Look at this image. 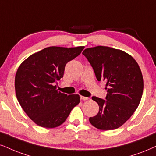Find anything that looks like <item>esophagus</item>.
<instances>
[{
  "mask_svg": "<svg viewBox=\"0 0 156 156\" xmlns=\"http://www.w3.org/2000/svg\"><path fill=\"white\" fill-rule=\"evenodd\" d=\"M80 99L83 100V101H86V100L89 99V98H88V97H85V96H80Z\"/></svg>",
  "mask_w": 156,
  "mask_h": 156,
  "instance_id": "1",
  "label": "esophagus"
}]
</instances>
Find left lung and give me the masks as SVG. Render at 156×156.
Listing matches in <instances>:
<instances>
[{
	"instance_id": "obj_1",
	"label": "left lung",
	"mask_w": 156,
	"mask_h": 156,
	"mask_svg": "<svg viewBox=\"0 0 156 156\" xmlns=\"http://www.w3.org/2000/svg\"><path fill=\"white\" fill-rule=\"evenodd\" d=\"M83 55L97 80H105L108 86L106 99L92 97L99 111L89 118L90 124L101 130L117 129L130 118L140 102L143 92L140 68L130 55L109 47L87 48Z\"/></svg>"
}]
</instances>
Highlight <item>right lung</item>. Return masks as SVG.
<instances>
[{"mask_svg":"<svg viewBox=\"0 0 156 156\" xmlns=\"http://www.w3.org/2000/svg\"><path fill=\"white\" fill-rule=\"evenodd\" d=\"M83 49L82 46L49 47L30 55L19 67L15 77L16 95L23 111L37 125L58 127L79 104V95L62 94L54 83L63 77L66 64Z\"/></svg>","mask_w":156,"mask_h":156,"instance_id":"add662e5","label":"right lung"}]
</instances>
